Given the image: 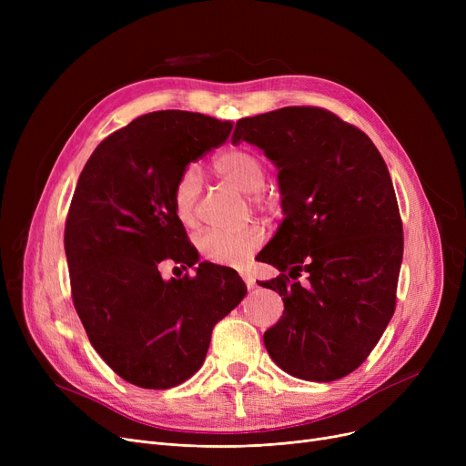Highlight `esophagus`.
<instances>
[{
	"label": "esophagus",
	"mask_w": 466,
	"mask_h": 466,
	"mask_svg": "<svg viewBox=\"0 0 466 466\" xmlns=\"http://www.w3.org/2000/svg\"><path fill=\"white\" fill-rule=\"evenodd\" d=\"M239 276H241V279H243V281H246V285H248V289H249V290L257 287L255 278L251 276V272H249V270H241V272H239Z\"/></svg>",
	"instance_id": "34e87169"
}]
</instances>
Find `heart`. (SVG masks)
I'll return each mask as SVG.
<instances>
[{
	"label": "heart",
	"instance_id": "heart-1",
	"mask_svg": "<svg viewBox=\"0 0 466 466\" xmlns=\"http://www.w3.org/2000/svg\"><path fill=\"white\" fill-rule=\"evenodd\" d=\"M213 169L218 177L227 179L243 192H251V202L255 206L274 208L278 204V192L264 187L268 166L258 153L246 149V147H232L213 158ZM200 196V174L194 167H187L181 171L174 190H171V204L185 227L198 223ZM264 239V228L253 223L234 230H204L196 239V246H198L200 255L213 264H243L262 248Z\"/></svg>",
	"mask_w": 466,
	"mask_h": 466
}]
</instances>
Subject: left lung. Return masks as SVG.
I'll use <instances>...</instances> for the list:
<instances>
[{
    "instance_id": "obj_1",
    "label": "left lung",
    "mask_w": 466,
    "mask_h": 466,
    "mask_svg": "<svg viewBox=\"0 0 466 466\" xmlns=\"http://www.w3.org/2000/svg\"><path fill=\"white\" fill-rule=\"evenodd\" d=\"M241 141L278 166L283 192L285 218L260 251L281 272L262 287L285 304L264 332L266 351L300 380L344 378L376 348L397 306L404 236L389 169L369 136L323 107L239 118L232 143Z\"/></svg>"
}]
</instances>
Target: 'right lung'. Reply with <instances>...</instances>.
<instances>
[{
  "instance_id": "obj_1",
  "label": "right lung",
  "mask_w": 466,
  "mask_h": 466,
  "mask_svg": "<svg viewBox=\"0 0 466 466\" xmlns=\"http://www.w3.org/2000/svg\"><path fill=\"white\" fill-rule=\"evenodd\" d=\"M230 120L155 111L107 136L81 171L66 218L71 299L92 348L122 380L169 389L202 366L213 327L246 297L230 268L204 262L171 204L181 171L223 145Z\"/></svg>"
}]
</instances>
